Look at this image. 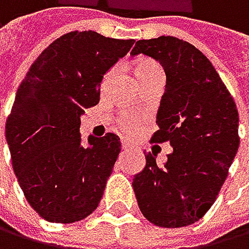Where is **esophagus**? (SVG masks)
<instances>
[{"instance_id":"obj_1","label":"esophagus","mask_w":249,"mask_h":249,"mask_svg":"<svg viewBox=\"0 0 249 249\" xmlns=\"http://www.w3.org/2000/svg\"><path fill=\"white\" fill-rule=\"evenodd\" d=\"M130 148V145H128V143H125V142H122V150L124 151H127Z\"/></svg>"}]
</instances>
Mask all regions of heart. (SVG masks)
<instances>
[{
  "label": "heart",
  "instance_id": "b5f03b06",
  "mask_svg": "<svg viewBox=\"0 0 249 249\" xmlns=\"http://www.w3.org/2000/svg\"><path fill=\"white\" fill-rule=\"evenodd\" d=\"M155 71H160V66L153 59H148V58H141L136 61V66H135V74L138 81L148 76L150 73H155ZM111 71H107L106 76H104V81L102 84H106L110 78ZM118 127L127 133V135H131V133H135L139 125H141V118H138L136 114L133 113H128V111H124L118 116Z\"/></svg>",
  "mask_w": 249,
  "mask_h": 249
}]
</instances>
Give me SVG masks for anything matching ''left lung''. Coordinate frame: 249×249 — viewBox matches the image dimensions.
Wrapping results in <instances>:
<instances>
[{
  "label": "left lung",
  "instance_id": "8db88e82",
  "mask_svg": "<svg viewBox=\"0 0 249 249\" xmlns=\"http://www.w3.org/2000/svg\"><path fill=\"white\" fill-rule=\"evenodd\" d=\"M162 64L167 86L151 142H170L171 155L159 167L155 156L133 179L139 210L156 227L179 228L197 222L217 199L239 150V113L210 59L175 36L139 39L133 56Z\"/></svg>",
  "mask_w": 249,
  "mask_h": 249
}]
</instances>
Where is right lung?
<instances>
[{"instance_id": "obj_1", "label": "right lung", "mask_w": 249, "mask_h": 249, "mask_svg": "<svg viewBox=\"0 0 249 249\" xmlns=\"http://www.w3.org/2000/svg\"><path fill=\"white\" fill-rule=\"evenodd\" d=\"M133 42L69 32L42 50L18 87L6 139L19 187L44 220L73 223L98 208L121 141L107 133L82 147L81 114L99 102L104 74Z\"/></svg>"}]
</instances>
